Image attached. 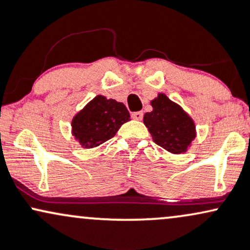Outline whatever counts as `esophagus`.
Instances as JSON below:
<instances>
[{"instance_id":"1","label":"esophagus","mask_w":250,"mask_h":250,"mask_svg":"<svg viewBox=\"0 0 250 250\" xmlns=\"http://www.w3.org/2000/svg\"><path fill=\"white\" fill-rule=\"evenodd\" d=\"M132 118L134 120H142L143 119V112L142 111H138V112L132 113Z\"/></svg>"}]
</instances>
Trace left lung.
Segmentation results:
<instances>
[{"label":"left lung","instance_id":"8db88e82","mask_svg":"<svg viewBox=\"0 0 250 250\" xmlns=\"http://www.w3.org/2000/svg\"><path fill=\"white\" fill-rule=\"evenodd\" d=\"M151 105L153 110L144 114V124L153 142L173 154L187 152L196 137L194 120L165 93H159Z\"/></svg>","mask_w":250,"mask_h":250}]
</instances>
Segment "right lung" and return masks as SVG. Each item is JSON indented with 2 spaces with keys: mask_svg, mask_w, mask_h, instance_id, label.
<instances>
[{
  "mask_svg": "<svg viewBox=\"0 0 250 250\" xmlns=\"http://www.w3.org/2000/svg\"><path fill=\"white\" fill-rule=\"evenodd\" d=\"M130 120L123 103L98 95L72 118L71 133L83 148H93L111 139Z\"/></svg>",
  "mask_w": 250,
  "mask_h": 250,
  "instance_id": "obj_1",
  "label": "right lung"
}]
</instances>
